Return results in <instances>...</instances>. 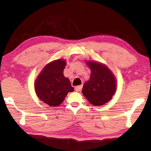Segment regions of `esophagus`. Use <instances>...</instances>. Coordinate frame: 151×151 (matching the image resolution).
Instances as JSON below:
<instances>
[{
	"instance_id": "34e87169",
	"label": "esophagus",
	"mask_w": 151,
	"mask_h": 151,
	"mask_svg": "<svg viewBox=\"0 0 151 151\" xmlns=\"http://www.w3.org/2000/svg\"><path fill=\"white\" fill-rule=\"evenodd\" d=\"M82 88H83V86H76L75 88H74V89H75V90L76 91H77V92H79V91H81V89H82Z\"/></svg>"
}]
</instances>
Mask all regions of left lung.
<instances>
[{
    "instance_id": "8db88e82",
    "label": "left lung",
    "mask_w": 151,
    "mask_h": 151,
    "mask_svg": "<svg viewBox=\"0 0 151 151\" xmlns=\"http://www.w3.org/2000/svg\"><path fill=\"white\" fill-rule=\"evenodd\" d=\"M91 70L82 93L92 105L102 106L112 99L116 91V79L107 66L95 61L86 62Z\"/></svg>"
}]
</instances>
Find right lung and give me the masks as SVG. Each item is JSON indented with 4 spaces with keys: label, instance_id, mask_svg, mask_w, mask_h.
<instances>
[{
    "label": "right lung",
    "instance_id": "obj_1",
    "mask_svg": "<svg viewBox=\"0 0 151 151\" xmlns=\"http://www.w3.org/2000/svg\"><path fill=\"white\" fill-rule=\"evenodd\" d=\"M66 62L58 59L46 65L35 83L38 97L50 106H58L63 101L68 92L74 88L67 77L63 75Z\"/></svg>",
    "mask_w": 151,
    "mask_h": 151
}]
</instances>
